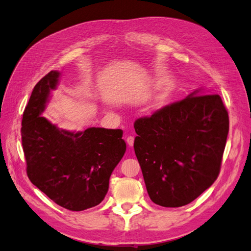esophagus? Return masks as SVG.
Instances as JSON below:
<instances>
[{
	"instance_id": "obj_1",
	"label": "esophagus",
	"mask_w": 251,
	"mask_h": 251,
	"mask_svg": "<svg viewBox=\"0 0 251 251\" xmlns=\"http://www.w3.org/2000/svg\"><path fill=\"white\" fill-rule=\"evenodd\" d=\"M126 143H127V146L131 147V148L134 146V137H133V136H128V137L126 138Z\"/></svg>"
}]
</instances>
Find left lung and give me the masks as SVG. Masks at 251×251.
Returning a JSON list of instances; mask_svg holds the SVG:
<instances>
[{
    "label": "left lung",
    "instance_id": "8db88e82",
    "mask_svg": "<svg viewBox=\"0 0 251 251\" xmlns=\"http://www.w3.org/2000/svg\"><path fill=\"white\" fill-rule=\"evenodd\" d=\"M134 150L151 200L163 207L193 202L221 169L228 113L218 94H200L135 121Z\"/></svg>",
    "mask_w": 251,
    "mask_h": 251
}]
</instances>
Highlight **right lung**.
Instances as JSON below:
<instances>
[{"instance_id":"add662e5","label":"right lung","mask_w":251,"mask_h":251,"mask_svg":"<svg viewBox=\"0 0 251 251\" xmlns=\"http://www.w3.org/2000/svg\"><path fill=\"white\" fill-rule=\"evenodd\" d=\"M59 75L51 71L35 85L23 114L22 146L30 181L59 206L80 211L104 199L126 144L119 128L70 132L42 116Z\"/></svg>"}]
</instances>
